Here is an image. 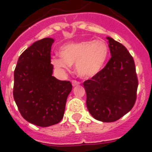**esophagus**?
<instances>
[{
	"instance_id": "1",
	"label": "esophagus",
	"mask_w": 152,
	"mask_h": 152,
	"mask_svg": "<svg viewBox=\"0 0 152 152\" xmlns=\"http://www.w3.org/2000/svg\"><path fill=\"white\" fill-rule=\"evenodd\" d=\"M72 86H76L80 85V82L76 81V80H72Z\"/></svg>"
}]
</instances>
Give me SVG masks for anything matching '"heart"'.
Segmentation results:
<instances>
[{"label": "heart", "instance_id": "1", "mask_svg": "<svg viewBox=\"0 0 152 152\" xmlns=\"http://www.w3.org/2000/svg\"><path fill=\"white\" fill-rule=\"evenodd\" d=\"M60 56H53L51 63L60 71L68 70L75 63L76 72L82 78H90L103 68L109 56V47L102 39L83 40L63 45Z\"/></svg>", "mask_w": 152, "mask_h": 152}]
</instances>
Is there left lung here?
Masks as SVG:
<instances>
[{
	"label": "left lung",
	"mask_w": 152,
	"mask_h": 152,
	"mask_svg": "<svg viewBox=\"0 0 152 152\" xmlns=\"http://www.w3.org/2000/svg\"><path fill=\"white\" fill-rule=\"evenodd\" d=\"M112 57L99 72L83 83L87 109L96 119L115 122L134 106L138 78L133 57L122 43L107 37Z\"/></svg>",
	"instance_id": "obj_1"
}]
</instances>
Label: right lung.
<instances>
[{"label":"right lung","mask_w":152,"mask_h":152,"mask_svg":"<svg viewBox=\"0 0 152 152\" xmlns=\"http://www.w3.org/2000/svg\"><path fill=\"white\" fill-rule=\"evenodd\" d=\"M54 39L43 38L22 53L14 70V99L21 115L40 127L59 123L63 118L69 81L52 76L50 51Z\"/></svg>","instance_id":"right-lung-1"}]
</instances>
